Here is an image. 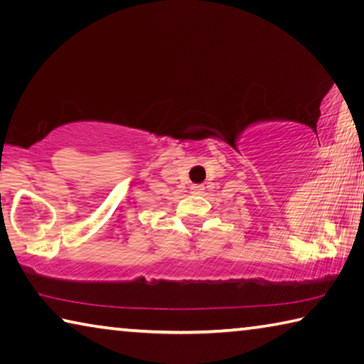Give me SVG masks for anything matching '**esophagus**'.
<instances>
[{
	"label": "esophagus",
	"mask_w": 364,
	"mask_h": 364,
	"mask_svg": "<svg viewBox=\"0 0 364 364\" xmlns=\"http://www.w3.org/2000/svg\"><path fill=\"white\" fill-rule=\"evenodd\" d=\"M202 193H204V186H202V184H193V186H191V194L199 196Z\"/></svg>",
	"instance_id": "esophagus-1"
}]
</instances>
